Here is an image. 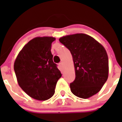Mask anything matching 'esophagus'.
I'll return each instance as SVG.
<instances>
[{"mask_svg":"<svg viewBox=\"0 0 122 122\" xmlns=\"http://www.w3.org/2000/svg\"><path fill=\"white\" fill-rule=\"evenodd\" d=\"M59 66H60V67L61 68H63V62H60V63H59Z\"/></svg>","mask_w":122,"mask_h":122,"instance_id":"obj_1","label":"esophagus"}]
</instances>
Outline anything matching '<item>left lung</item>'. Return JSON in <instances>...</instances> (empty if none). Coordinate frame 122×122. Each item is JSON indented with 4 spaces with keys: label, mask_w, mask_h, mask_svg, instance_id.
<instances>
[{
    "label": "left lung",
    "mask_w": 122,
    "mask_h": 122,
    "mask_svg": "<svg viewBox=\"0 0 122 122\" xmlns=\"http://www.w3.org/2000/svg\"><path fill=\"white\" fill-rule=\"evenodd\" d=\"M59 41L73 57L76 78L70 84L72 93L84 99L97 94L108 78V56L103 45L84 33L63 36Z\"/></svg>",
    "instance_id": "1"
}]
</instances>
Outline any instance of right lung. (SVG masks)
I'll return each instance as SVG.
<instances>
[{
    "mask_svg": "<svg viewBox=\"0 0 122 122\" xmlns=\"http://www.w3.org/2000/svg\"><path fill=\"white\" fill-rule=\"evenodd\" d=\"M56 38L35 37L20 51L14 63L18 84L31 98L45 101L54 95L62 74L54 63L51 48Z\"/></svg>",
    "mask_w": 122,
    "mask_h": 122,
    "instance_id": "add662e5",
    "label": "right lung"
}]
</instances>
